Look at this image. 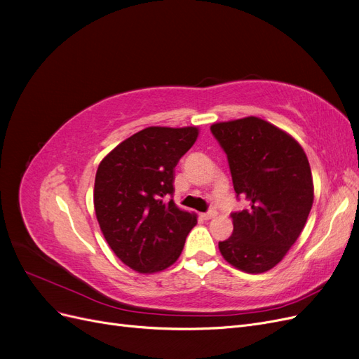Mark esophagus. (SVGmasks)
Wrapping results in <instances>:
<instances>
[{
  "instance_id": "esophagus-1",
  "label": "esophagus",
  "mask_w": 359,
  "mask_h": 359,
  "mask_svg": "<svg viewBox=\"0 0 359 359\" xmlns=\"http://www.w3.org/2000/svg\"><path fill=\"white\" fill-rule=\"evenodd\" d=\"M201 217L203 220H211L212 217H215V211H208V212H203V214H201Z\"/></svg>"
}]
</instances>
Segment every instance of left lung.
Wrapping results in <instances>:
<instances>
[{"instance_id":"1","label":"left lung","mask_w":359,"mask_h":359,"mask_svg":"<svg viewBox=\"0 0 359 359\" xmlns=\"http://www.w3.org/2000/svg\"><path fill=\"white\" fill-rule=\"evenodd\" d=\"M211 132L229 161L236 196L233 232L219 243L226 262L248 274L266 273L286 256L307 223L314 187L309 158L285 130L262 118L215 123Z\"/></svg>"}]
</instances>
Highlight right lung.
I'll use <instances>...</instances> for the list:
<instances>
[{
  "instance_id": "right-lung-1",
  "label": "right lung",
  "mask_w": 359,
  "mask_h": 359,
  "mask_svg": "<svg viewBox=\"0 0 359 359\" xmlns=\"http://www.w3.org/2000/svg\"><path fill=\"white\" fill-rule=\"evenodd\" d=\"M198 127H147L99 165L94 210L104 240L123 264L153 274L177 262L198 215L169 196L175 166L196 142Z\"/></svg>"
}]
</instances>
